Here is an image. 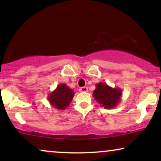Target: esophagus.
I'll list each match as a JSON object with an SVG mask.
<instances>
[{"instance_id": "obj_1", "label": "esophagus", "mask_w": 161, "mask_h": 161, "mask_svg": "<svg viewBox=\"0 0 161 161\" xmlns=\"http://www.w3.org/2000/svg\"><path fill=\"white\" fill-rule=\"evenodd\" d=\"M79 91L80 92H88V88L87 87H81L80 88V89H79Z\"/></svg>"}]
</instances>
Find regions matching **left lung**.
I'll list each match as a JSON object with an SVG mask.
<instances>
[{"label":"left lung","mask_w":161,"mask_h":161,"mask_svg":"<svg viewBox=\"0 0 161 161\" xmlns=\"http://www.w3.org/2000/svg\"><path fill=\"white\" fill-rule=\"evenodd\" d=\"M122 90L119 88H112L105 83H98L93 92V97L97 102L105 109L115 108L122 100Z\"/></svg>","instance_id":"1"}]
</instances>
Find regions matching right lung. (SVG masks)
I'll list each match as a JSON object with an SVG mask.
<instances>
[{
  "label": "right lung",
  "mask_w": 161,
  "mask_h": 161,
  "mask_svg": "<svg viewBox=\"0 0 161 161\" xmlns=\"http://www.w3.org/2000/svg\"><path fill=\"white\" fill-rule=\"evenodd\" d=\"M74 95L73 90L65 83H61L57 86L54 91L48 94L47 100L55 108L65 110L72 102Z\"/></svg>",
  "instance_id": "right-lung-1"
}]
</instances>
